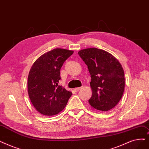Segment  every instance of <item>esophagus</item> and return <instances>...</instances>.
Instances as JSON below:
<instances>
[{"label":"esophagus","mask_w":149,"mask_h":149,"mask_svg":"<svg viewBox=\"0 0 149 149\" xmlns=\"http://www.w3.org/2000/svg\"><path fill=\"white\" fill-rule=\"evenodd\" d=\"M82 87H80V88H74V91L75 92H77V91H79L81 88Z\"/></svg>","instance_id":"34e87169"}]
</instances>
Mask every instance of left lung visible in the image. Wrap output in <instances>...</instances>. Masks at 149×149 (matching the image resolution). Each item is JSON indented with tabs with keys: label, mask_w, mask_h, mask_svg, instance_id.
<instances>
[{
	"label": "left lung",
	"mask_w": 149,
	"mask_h": 149,
	"mask_svg": "<svg viewBox=\"0 0 149 149\" xmlns=\"http://www.w3.org/2000/svg\"><path fill=\"white\" fill-rule=\"evenodd\" d=\"M78 54L88 66L91 77L93 93L89 105L100 111L110 110L119 103L124 91V72L121 64L102 49L88 48Z\"/></svg>",
	"instance_id": "1"
}]
</instances>
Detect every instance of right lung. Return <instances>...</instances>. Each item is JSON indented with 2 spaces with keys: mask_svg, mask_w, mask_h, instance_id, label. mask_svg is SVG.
Returning <instances> with one entry per match:
<instances>
[{
  "mask_svg": "<svg viewBox=\"0 0 149 149\" xmlns=\"http://www.w3.org/2000/svg\"><path fill=\"white\" fill-rule=\"evenodd\" d=\"M73 50L57 48L34 62L28 76V93L36 110L45 116L58 114L65 108L72 92L58 85L60 69Z\"/></svg>",
  "mask_w": 149,
  "mask_h": 149,
  "instance_id": "1",
  "label": "right lung"
}]
</instances>
